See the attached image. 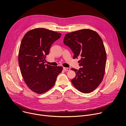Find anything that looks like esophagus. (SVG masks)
<instances>
[{"instance_id": "1", "label": "esophagus", "mask_w": 126, "mask_h": 126, "mask_svg": "<svg viewBox=\"0 0 126 126\" xmlns=\"http://www.w3.org/2000/svg\"><path fill=\"white\" fill-rule=\"evenodd\" d=\"M63 69L65 71H70V69L69 68V67H63Z\"/></svg>"}]
</instances>
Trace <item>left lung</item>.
<instances>
[{
	"instance_id": "8db88e82",
	"label": "left lung",
	"mask_w": 126,
	"mask_h": 126,
	"mask_svg": "<svg viewBox=\"0 0 126 126\" xmlns=\"http://www.w3.org/2000/svg\"><path fill=\"white\" fill-rule=\"evenodd\" d=\"M63 43L72 50L74 59L81 57V67L72 69L76 74L73 85L83 93L92 92L102 82L105 72L106 54L101 37L93 30L82 29L66 34Z\"/></svg>"
}]
</instances>
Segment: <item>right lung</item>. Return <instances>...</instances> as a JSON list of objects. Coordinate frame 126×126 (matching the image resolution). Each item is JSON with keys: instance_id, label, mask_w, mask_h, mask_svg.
<instances>
[{"instance_id": "add662e5", "label": "right lung", "mask_w": 126, "mask_h": 126, "mask_svg": "<svg viewBox=\"0 0 126 126\" xmlns=\"http://www.w3.org/2000/svg\"><path fill=\"white\" fill-rule=\"evenodd\" d=\"M62 34L44 28L28 31L22 40L18 53V63L23 79L32 91L42 94L54 85L63 67L45 64V56L51 45Z\"/></svg>"}]
</instances>
